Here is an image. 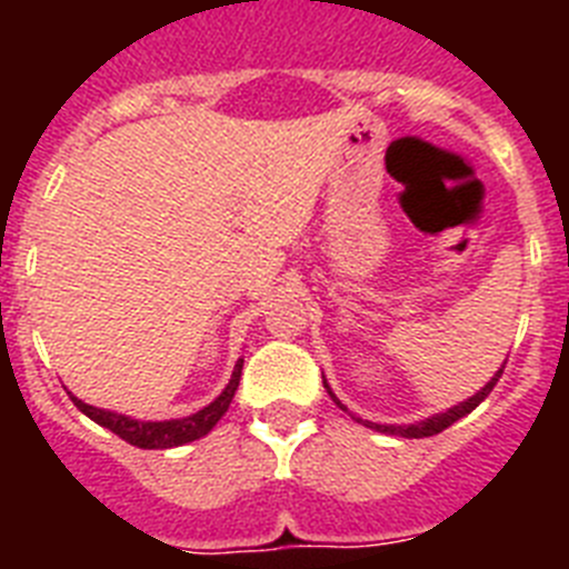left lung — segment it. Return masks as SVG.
I'll use <instances>...</instances> for the list:
<instances>
[{"instance_id":"1","label":"left lung","mask_w":569,"mask_h":569,"mask_svg":"<svg viewBox=\"0 0 569 569\" xmlns=\"http://www.w3.org/2000/svg\"><path fill=\"white\" fill-rule=\"evenodd\" d=\"M505 365H507V361H505ZM505 365H501L499 370H496V373H492V379L487 381L485 387H481L479 393H472L470 399L459 401V405L447 407L445 413L427 416V419L416 421V425H379V421H367V419H359V416H356V413H350V410H347V407L341 405L339 399H336V393H333V390H330L328 379H325V390H328V393H330V399L336 401V407H341V410H345V413H350V416H353L356 421H359V425L370 427V430H376V433L399 436V439H427V436H436V433H441V430H447V427H450V425H456V421H459V419H465L467 413H472V410H476V407H479L481 401L487 399V396H490V390H492V387H496V381L501 379V373H505Z\"/></svg>"}]
</instances>
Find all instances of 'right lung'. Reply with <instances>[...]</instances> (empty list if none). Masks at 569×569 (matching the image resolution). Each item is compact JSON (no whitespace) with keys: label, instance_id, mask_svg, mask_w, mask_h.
<instances>
[{"label":"right lung","instance_id":"obj_1","mask_svg":"<svg viewBox=\"0 0 569 569\" xmlns=\"http://www.w3.org/2000/svg\"><path fill=\"white\" fill-rule=\"evenodd\" d=\"M241 365H244V359L236 361L233 373H230V381L224 385L222 393L216 396L208 407H202V410H196V413L184 416V419L142 421V419H133V416L116 413V410H102V407L84 405V401L77 399V396H70V399H73V405H77L79 410L88 416V419L97 421L99 427H108L110 433H116L119 439L128 441V445L142 447V450H168V447L188 445V441H196V439H202V436H208L210 430L216 427V421L228 413L230 401H233V396H236V387H239Z\"/></svg>","mask_w":569,"mask_h":569}]
</instances>
